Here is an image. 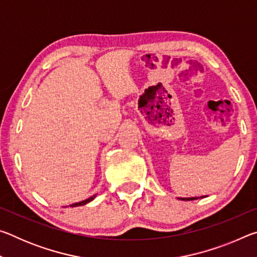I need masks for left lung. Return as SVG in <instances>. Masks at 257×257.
<instances>
[{
	"instance_id": "8db88e82",
	"label": "left lung",
	"mask_w": 257,
	"mask_h": 257,
	"mask_svg": "<svg viewBox=\"0 0 257 257\" xmlns=\"http://www.w3.org/2000/svg\"><path fill=\"white\" fill-rule=\"evenodd\" d=\"M178 199H181V201H195V199H197V197H178Z\"/></svg>"
}]
</instances>
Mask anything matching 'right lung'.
Returning a JSON list of instances; mask_svg holds the SVG:
<instances>
[{"label": "right lung", "mask_w": 257, "mask_h": 257, "mask_svg": "<svg viewBox=\"0 0 257 257\" xmlns=\"http://www.w3.org/2000/svg\"><path fill=\"white\" fill-rule=\"evenodd\" d=\"M96 197V194L95 195H93L92 197H89V198H87V199H85V201H81V202H78V203H73V204H71L70 205V207H76V206H82V205H86L87 203H89V202H92L93 199Z\"/></svg>", "instance_id": "1"}]
</instances>
